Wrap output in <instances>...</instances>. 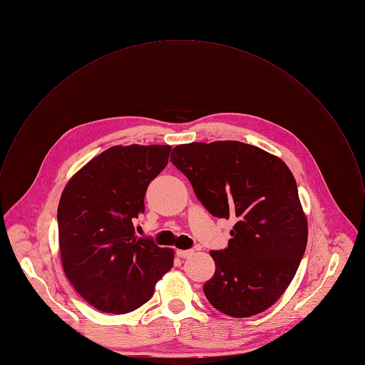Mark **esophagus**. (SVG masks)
<instances>
[{"mask_svg":"<svg viewBox=\"0 0 365 365\" xmlns=\"http://www.w3.org/2000/svg\"><path fill=\"white\" fill-rule=\"evenodd\" d=\"M192 253H194V250H191V249H178L177 250V256L182 257V259L192 256Z\"/></svg>","mask_w":365,"mask_h":365,"instance_id":"1","label":"esophagus"}]
</instances>
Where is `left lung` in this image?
Masks as SVG:
<instances>
[{
  "label": "left lung",
  "mask_w": 365,
  "mask_h": 365,
  "mask_svg": "<svg viewBox=\"0 0 365 365\" xmlns=\"http://www.w3.org/2000/svg\"><path fill=\"white\" fill-rule=\"evenodd\" d=\"M171 155L211 215L237 220L228 247L210 252L208 302L238 319L264 312L293 280L307 245L292 171L279 157L232 140L180 144Z\"/></svg>",
  "instance_id": "left-lung-1"
}]
</instances>
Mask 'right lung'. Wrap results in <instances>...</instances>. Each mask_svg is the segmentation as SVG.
Here are the masks:
<instances>
[{"mask_svg": "<svg viewBox=\"0 0 365 365\" xmlns=\"http://www.w3.org/2000/svg\"><path fill=\"white\" fill-rule=\"evenodd\" d=\"M171 145H115L83 165L58 205L61 259L75 290L95 309L130 313L154 294L174 250L137 238L148 184L165 168Z\"/></svg>", "mask_w": 365, "mask_h": 365, "instance_id": "add662e5", "label": "right lung"}]
</instances>
